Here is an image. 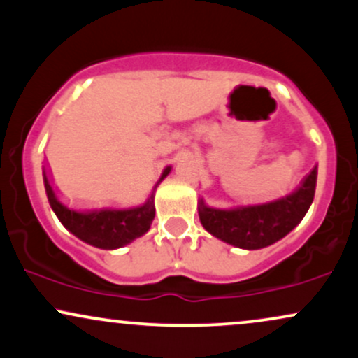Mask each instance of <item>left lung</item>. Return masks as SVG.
I'll list each match as a JSON object with an SVG mask.
<instances>
[{"mask_svg":"<svg viewBox=\"0 0 358 358\" xmlns=\"http://www.w3.org/2000/svg\"><path fill=\"white\" fill-rule=\"evenodd\" d=\"M316 166L294 190L264 203L212 208L200 200V222L212 236L242 249H261L282 239L306 215L315 196Z\"/></svg>","mask_w":358,"mask_h":358,"instance_id":"8db88e82","label":"left lung"}]
</instances>
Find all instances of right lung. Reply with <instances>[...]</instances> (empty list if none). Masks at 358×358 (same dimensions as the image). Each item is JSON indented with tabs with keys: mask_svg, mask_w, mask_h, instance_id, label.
<instances>
[{
	"mask_svg": "<svg viewBox=\"0 0 358 358\" xmlns=\"http://www.w3.org/2000/svg\"><path fill=\"white\" fill-rule=\"evenodd\" d=\"M170 173V166L163 171L162 182ZM43 183L50 207L59 220L73 236L101 249H117L129 244L136 237L148 232L155 219L153 196L146 203L133 208L94 207V205H76L60 200L50 182L48 171L43 170Z\"/></svg>",
	"mask_w": 358,
	"mask_h": 358,
	"instance_id": "obj_1",
	"label": "right lung"
}]
</instances>
